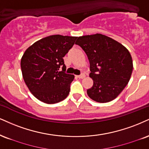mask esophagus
Wrapping results in <instances>:
<instances>
[{
	"label": "esophagus",
	"mask_w": 149,
	"mask_h": 149,
	"mask_svg": "<svg viewBox=\"0 0 149 149\" xmlns=\"http://www.w3.org/2000/svg\"><path fill=\"white\" fill-rule=\"evenodd\" d=\"M77 77H78V78H80V79H82V78H85V74H83V73H82V74L80 75V76H77Z\"/></svg>",
	"instance_id": "1"
}]
</instances>
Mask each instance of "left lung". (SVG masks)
I'll return each mask as SVG.
<instances>
[{"label": "left lung", "instance_id": "1", "mask_svg": "<svg viewBox=\"0 0 149 149\" xmlns=\"http://www.w3.org/2000/svg\"><path fill=\"white\" fill-rule=\"evenodd\" d=\"M76 44L85 52L90 64L89 77L94 85L87 91L89 97L98 103L114 100L131 77L130 52L117 41L98 33L79 37Z\"/></svg>", "mask_w": 149, "mask_h": 149}]
</instances>
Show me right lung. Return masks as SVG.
<instances>
[{"instance_id":"add662e5","label":"right lung","mask_w":149,"mask_h":149,"mask_svg":"<svg viewBox=\"0 0 149 149\" xmlns=\"http://www.w3.org/2000/svg\"><path fill=\"white\" fill-rule=\"evenodd\" d=\"M76 39L60 35L48 36L34 43L23 53L21 60L23 80L30 92L40 101L57 103L69 95L74 76L64 72L63 57Z\"/></svg>"}]
</instances>
